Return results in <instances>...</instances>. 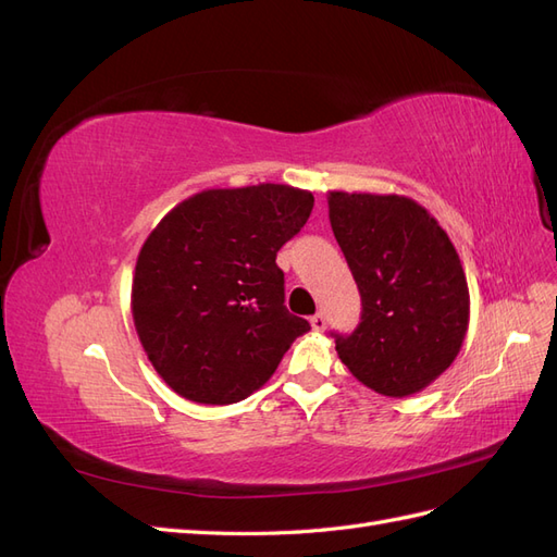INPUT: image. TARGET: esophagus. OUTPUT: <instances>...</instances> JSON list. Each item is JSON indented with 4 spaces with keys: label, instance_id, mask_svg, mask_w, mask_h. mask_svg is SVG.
Masks as SVG:
<instances>
[{
    "label": "esophagus",
    "instance_id": "1",
    "mask_svg": "<svg viewBox=\"0 0 557 557\" xmlns=\"http://www.w3.org/2000/svg\"><path fill=\"white\" fill-rule=\"evenodd\" d=\"M325 325H327V320H325V313H323V311H318V313L311 315V327H313L315 332H323Z\"/></svg>",
    "mask_w": 557,
    "mask_h": 557
}]
</instances>
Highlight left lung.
Listing matches in <instances>:
<instances>
[{
	"mask_svg": "<svg viewBox=\"0 0 557 557\" xmlns=\"http://www.w3.org/2000/svg\"><path fill=\"white\" fill-rule=\"evenodd\" d=\"M327 207L362 297L360 325L334 334L339 360L379 395H416L465 342L469 288L458 250L411 197L332 190Z\"/></svg>",
	"mask_w": 557,
	"mask_h": 557,
	"instance_id": "8db88e82",
	"label": "left lung"
}]
</instances>
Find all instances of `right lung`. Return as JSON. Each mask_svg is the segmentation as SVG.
Wrapping results in <instances>:
<instances>
[{
    "instance_id": "1",
    "label": "right lung",
    "mask_w": 557,
    "mask_h": 557,
    "mask_svg": "<svg viewBox=\"0 0 557 557\" xmlns=\"http://www.w3.org/2000/svg\"><path fill=\"white\" fill-rule=\"evenodd\" d=\"M309 190L281 183L201 190L144 242L132 318L150 364L181 397L242 401L311 330L285 309L276 252L305 227Z\"/></svg>"
}]
</instances>
